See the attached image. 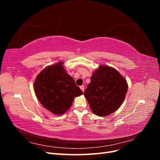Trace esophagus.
<instances>
[{
    "label": "esophagus",
    "instance_id": "34e87169",
    "mask_svg": "<svg viewBox=\"0 0 160 160\" xmlns=\"http://www.w3.org/2000/svg\"><path fill=\"white\" fill-rule=\"evenodd\" d=\"M80 89H81V91H82L84 92V91H85V86H84V85H81V86H80Z\"/></svg>",
    "mask_w": 160,
    "mask_h": 160
}]
</instances>
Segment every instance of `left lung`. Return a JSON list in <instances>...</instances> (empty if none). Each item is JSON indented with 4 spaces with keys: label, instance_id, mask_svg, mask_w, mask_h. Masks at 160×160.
Returning a JSON list of instances; mask_svg holds the SVG:
<instances>
[{
    "label": "left lung",
    "instance_id": "1",
    "mask_svg": "<svg viewBox=\"0 0 160 160\" xmlns=\"http://www.w3.org/2000/svg\"><path fill=\"white\" fill-rule=\"evenodd\" d=\"M126 80L113 67L100 65L84 92L94 114L104 117L119 109L128 91Z\"/></svg>",
    "mask_w": 160,
    "mask_h": 160
}]
</instances>
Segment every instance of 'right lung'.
I'll use <instances>...</instances> for the list:
<instances>
[{
	"label": "right lung",
	"mask_w": 160,
	"mask_h": 160,
	"mask_svg": "<svg viewBox=\"0 0 160 160\" xmlns=\"http://www.w3.org/2000/svg\"><path fill=\"white\" fill-rule=\"evenodd\" d=\"M60 61L43 69L36 77L34 89L41 105L53 114H64L75 97L83 94Z\"/></svg>",
	"instance_id": "add662e5"
}]
</instances>
